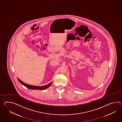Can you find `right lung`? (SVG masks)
I'll return each mask as SVG.
<instances>
[{
    "label": "right lung",
    "mask_w": 122,
    "mask_h": 122,
    "mask_svg": "<svg viewBox=\"0 0 122 122\" xmlns=\"http://www.w3.org/2000/svg\"><path fill=\"white\" fill-rule=\"evenodd\" d=\"M18 80L20 82V83L23 85V86H25L28 89H37V90H42V89H45L48 88V87H49L51 85V84L52 82H51V83L48 84L47 85L44 86H31L30 85H28L27 84H25V83L23 82L22 81L20 80L18 78Z\"/></svg>",
    "instance_id": "obj_1"
}]
</instances>
